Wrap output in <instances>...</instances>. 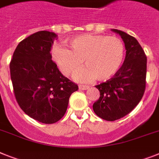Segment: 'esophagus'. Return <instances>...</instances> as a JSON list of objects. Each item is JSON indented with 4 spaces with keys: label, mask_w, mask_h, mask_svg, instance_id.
Returning <instances> with one entry per match:
<instances>
[{
    "label": "esophagus",
    "mask_w": 159,
    "mask_h": 159,
    "mask_svg": "<svg viewBox=\"0 0 159 159\" xmlns=\"http://www.w3.org/2000/svg\"><path fill=\"white\" fill-rule=\"evenodd\" d=\"M89 88V86H86V85H79V89L80 90H87Z\"/></svg>",
    "instance_id": "obj_1"
}]
</instances>
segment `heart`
Returning a JSON list of instances; mask_svg holds the SVG:
<instances>
[{
  "instance_id": "1",
  "label": "heart",
  "mask_w": 159,
  "mask_h": 159,
  "mask_svg": "<svg viewBox=\"0 0 159 159\" xmlns=\"http://www.w3.org/2000/svg\"><path fill=\"white\" fill-rule=\"evenodd\" d=\"M70 49L62 45L54 46L52 58L61 73L70 75L82 65L86 66L75 75L78 82H90L111 79L120 67L124 55V46L120 39L102 35H81L70 39Z\"/></svg>"
}]
</instances>
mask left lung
Masks as SVG:
<instances>
[{
	"label": "left lung",
	"instance_id": "8db88e82",
	"mask_svg": "<svg viewBox=\"0 0 159 159\" xmlns=\"http://www.w3.org/2000/svg\"><path fill=\"white\" fill-rule=\"evenodd\" d=\"M111 31L121 36L126 57L113 78L96 85L100 98L94 102L93 109L96 115L107 121L124 117L141 100L145 89L147 64L145 52L136 38L119 30Z\"/></svg>",
	"mask_w": 159,
	"mask_h": 159
}]
</instances>
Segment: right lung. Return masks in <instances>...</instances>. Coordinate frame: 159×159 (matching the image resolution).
Wrapping results in <instances>:
<instances>
[{
  "instance_id": "right-lung-1",
  "label": "right lung",
  "mask_w": 159,
  "mask_h": 159,
  "mask_svg": "<svg viewBox=\"0 0 159 159\" xmlns=\"http://www.w3.org/2000/svg\"><path fill=\"white\" fill-rule=\"evenodd\" d=\"M57 34L37 31L18 44L10 64L14 95L28 116L43 124L63 117L77 84L61 74L50 53Z\"/></svg>"
}]
</instances>
